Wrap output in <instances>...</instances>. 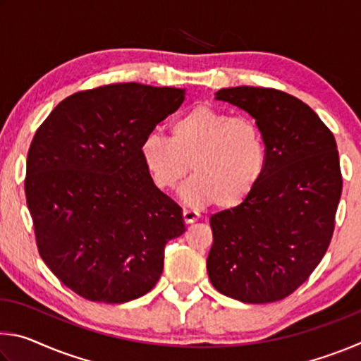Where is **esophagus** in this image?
Returning a JSON list of instances; mask_svg holds the SVG:
<instances>
[{"mask_svg":"<svg viewBox=\"0 0 361 361\" xmlns=\"http://www.w3.org/2000/svg\"><path fill=\"white\" fill-rule=\"evenodd\" d=\"M183 219H185L186 224H191V223H194V221H197L199 215H197V212L185 209V210H183Z\"/></svg>","mask_w":361,"mask_h":361,"instance_id":"1","label":"esophagus"}]
</instances>
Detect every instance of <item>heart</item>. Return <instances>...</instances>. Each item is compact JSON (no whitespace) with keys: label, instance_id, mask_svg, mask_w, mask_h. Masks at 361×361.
Masks as SVG:
<instances>
[{"label":"heart","instance_id":"b5f03b06","mask_svg":"<svg viewBox=\"0 0 361 361\" xmlns=\"http://www.w3.org/2000/svg\"><path fill=\"white\" fill-rule=\"evenodd\" d=\"M154 185L169 191L189 172L181 188L188 205L218 202L221 209L242 205L259 186L267 169L264 133L255 121L200 105L176 118L170 138L148 135L140 146Z\"/></svg>","mask_w":361,"mask_h":361}]
</instances>
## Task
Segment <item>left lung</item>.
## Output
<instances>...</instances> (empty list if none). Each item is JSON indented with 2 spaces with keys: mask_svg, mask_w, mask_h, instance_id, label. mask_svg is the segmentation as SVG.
I'll use <instances>...</instances> for the list:
<instances>
[{
  "mask_svg": "<svg viewBox=\"0 0 361 361\" xmlns=\"http://www.w3.org/2000/svg\"><path fill=\"white\" fill-rule=\"evenodd\" d=\"M215 99L256 121L267 169L245 202L212 215L210 282L242 302L280 301L309 279L331 242L342 192L338 146L314 109L282 90L239 85Z\"/></svg>",
  "mask_w": 361,
  "mask_h": 361,
  "instance_id": "1",
  "label": "left lung"
}]
</instances>
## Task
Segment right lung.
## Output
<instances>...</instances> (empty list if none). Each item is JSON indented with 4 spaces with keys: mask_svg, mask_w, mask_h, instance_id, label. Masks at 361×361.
Returning a JSON list of instances; mask_svg holds the SVG:
<instances>
[{
    "mask_svg": "<svg viewBox=\"0 0 361 361\" xmlns=\"http://www.w3.org/2000/svg\"><path fill=\"white\" fill-rule=\"evenodd\" d=\"M185 89L126 82L82 90L52 109L27 157L25 195L42 261L89 301L152 290L164 248L185 232L181 207L146 170L140 146Z\"/></svg>",
    "mask_w": 361,
    "mask_h": 361,
    "instance_id": "1",
    "label": "right lung"
}]
</instances>
